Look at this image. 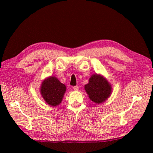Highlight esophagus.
Masks as SVG:
<instances>
[{"label":"esophagus","instance_id":"obj_1","mask_svg":"<svg viewBox=\"0 0 153 153\" xmlns=\"http://www.w3.org/2000/svg\"><path fill=\"white\" fill-rule=\"evenodd\" d=\"M73 89H74V91H78L79 90V87H78V86H74L73 87Z\"/></svg>","mask_w":153,"mask_h":153}]
</instances>
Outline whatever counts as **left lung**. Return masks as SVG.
<instances>
[{
    "mask_svg": "<svg viewBox=\"0 0 153 153\" xmlns=\"http://www.w3.org/2000/svg\"><path fill=\"white\" fill-rule=\"evenodd\" d=\"M85 90L90 100L97 104L105 102L112 93V86L101 75L93 74L89 83L85 85Z\"/></svg>",
    "mask_w": 153,
    "mask_h": 153,
    "instance_id": "obj_1",
    "label": "left lung"
}]
</instances>
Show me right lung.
Instances as JSON below:
<instances>
[{"label":"right lung","instance_id":"add662e5","mask_svg":"<svg viewBox=\"0 0 153 153\" xmlns=\"http://www.w3.org/2000/svg\"><path fill=\"white\" fill-rule=\"evenodd\" d=\"M40 90L45 101L52 106H56L62 100L66 87L56 77L51 76L42 82Z\"/></svg>","mask_w":153,"mask_h":153}]
</instances>
